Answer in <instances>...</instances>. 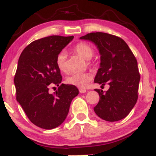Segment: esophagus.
Here are the masks:
<instances>
[{
    "label": "esophagus",
    "mask_w": 156,
    "mask_h": 156,
    "mask_svg": "<svg viewBox=\"0 0 156 156\" xmlns=\"http://www.w3.org/2000/svg\"><path fill=\"white\" fill-rule=\"evenodd\" d=\"M86 92H87V90H84V89H80V93H85Z\"/></svg>",
    "instance_id": "34e87169"
}]
</instances>
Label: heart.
I'll use <instances>...</instances> for the list:
<instances>
[{"label": "heart", "instance_id": "heart-1", "mask_svg": "<svg viewBox=\"0 0 156 156\" xmlns=\"http://www.w3.org/2000/svg\"><path fill=\"white\" fill-rule=\"evenodd\" d=\"M74 53L78 54L81 57L86 60L90 59L94 54V50L92 46L84 42H80L76 44L73 48ZM66 54L65 51H61L56 57V65L58 69L62 72H66L67 70L66 68ZM92 80V75L90 73L82 74H74L69 76L66 78V82L68 84L77 87L79 88L86 87L90 81Z\"/></svg>", "mask_w": 156, "mask_h": 156}]
</instances>
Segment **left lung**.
<instances>
[{
    "instance_id": "left-lung-1",
    "label": "left lung",
    "mask_w": 156,
    "mask_h": 156,
    "mask_svg": "<svg viewBox=\"0 0 156 156\" xmlns=\"http://www.w3.org/2000/svg\"><path fill=\"white\" fill-rule=\"evenodd\" d=\"M80 39L92 41L100 54V65L94 82L110 85L107 92L94 90L100 100L94 108L102 120L115 122L125 118L137 100L139 74L134 54L124 40L111 34L96 32L87 34Z\"/></svg>"
}]
</instances>
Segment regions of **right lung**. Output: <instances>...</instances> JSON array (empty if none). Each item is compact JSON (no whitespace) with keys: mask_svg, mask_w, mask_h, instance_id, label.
Wrapping results in <instances>:
<instances>
[{"mask_svg":"<svg viewBox=\"0 0 156 156\" xmlns=\"http://www.w3.org/2000/svg\"><path fill=\"white\" fill-rule=\"evenodd\" d=\"M74 36H51L31 42L20 56L14 84L16 100L36 126L51 130L65 120L70 104L79 90L59 84L62 76L56 57ZM52 83L59 86L54 95L48 92Z\"/></svg>","mask_w":156,"mask_h":156,"instance_id":"1","label":"right lung"}]
</instances>
